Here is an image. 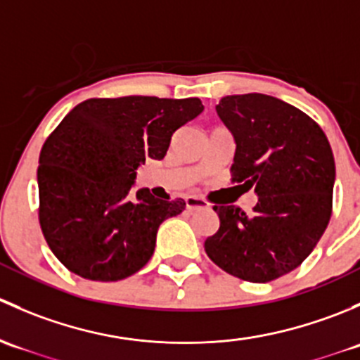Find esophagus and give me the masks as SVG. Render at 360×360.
Listing matches in <instances>:
<instances>
[{"label": "esophagus", "mask_w": 360, "mask_h": 360, "mask_svg": "<svg viewBox=\"0 0 360 360\" xmlns=\"http://www.w3.org/2000/svg\"><path fill=\"white\" fill-rule=\"evenodd\" d=\"M186 209L188 210L209 209V203L203 200V198H198V197H186Z\"/></svg>", "instance_id": "esophagus-1"}]
</instances>
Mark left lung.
Listing matches in <instances>:
<instances>
[{
    "mask_svg": "<svg viewBox=\"0 0 360 360\" xmlns=\"http://www.w3.org/2000/svg\"><path fill=\"white\" fill-rule=\"evenodd\" d=\"M217 115L237 143L231 183L257 193L252 214L214 205L219 230L203 244L226 274L271 282L300 266L333 214L335 157L324 130L291 104L264 94L226 96Z\"/></svg>",
    "mask_w": 360,
    "mask_h": 360,
    "instance_id": "1",
    "label": "left lung"
}]
</instances>
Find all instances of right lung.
Segmentation results:
<instances>
[{
  "instance_id": "obj_1",
  "label": "right lung",
  "mask_w": 360,
  "mask_h": 360,
  "mask_svg": "<svg viewBox=\"0 0 360 360\" xmlns=\"http://www.w3.org/2000/svg\"><path fill=\"white\" fill-rule=\"evenodd\" d=\"M203 111L198 97H94L79 103L39 153L38 219L46 244L72 274L115 282L153 256L158 226L186 202L132 193L136 170L162 160L172 134Z\"/></svg>"
}]
</instances>
